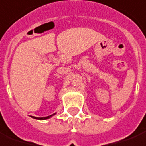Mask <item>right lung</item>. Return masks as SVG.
<instances>
[{
    "mask_svg": "<svg viewBox=\"0 0 146 146\" xmlns=\"http://www.w3.org/2000/svg\"><path fill=\"white\" fill-rule=\"evenodd\" d=\"M54 115H56V113L51 115H48V116H46V117L38 118V117H35V116H32V118H34V119H39V120H45V119H49V118H51L52 116H53Z\"/></svg>",
    "mask_w": 146,
    "mask_h": 146,
    "instance_id": "right-lung-1",
    "label": "right lung"
}]
</instances>
